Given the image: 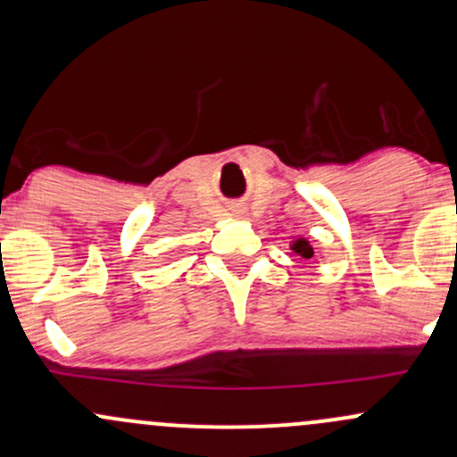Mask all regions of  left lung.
Masks as SVG:
<instances>
[{
    "instance_id": "8db88e82",
    "label": "left lung",
    "mask_w": 457,
    "mask_h": 457,
    "mask_svg": "<svg viewBox=\"0 0 457 457\" xmlns=\"http://www.w3.org/2000/svg\"><path fill=\"white\" fill-rule=\"evenodd\" d=\"M292 251H295L296 255H301V258H305V260H309L313 255V246L307 243V240H303V238H298L295 245H292Z\"/></svg>"
}]
</instances>
